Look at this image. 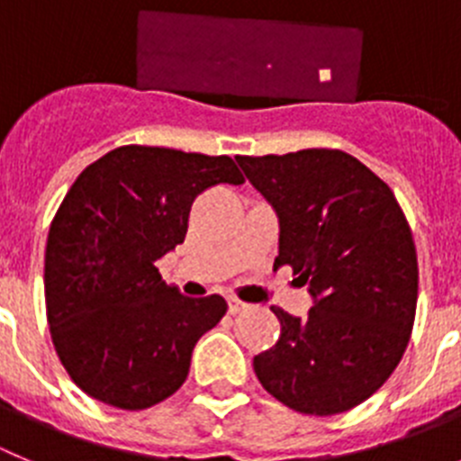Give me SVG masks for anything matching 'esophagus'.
Instances as JSON below:
<instances>
[{"mask_svg":"<svg viewBox=\"0 0 461 461\" xmlns=\"http://www.w3.org/2000/svg\"><path fill=\"white\" fill-rule=\"evenodd\" d=\"M227 305H230L231 314H239V312H243V310L248 308V303H243L240 298H236V296L227 298Z\"/></svg>","mask_w":461,"mask_h":461,"instance_id":"34e87169","label":"esophagus"}]
</instances>
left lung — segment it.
<instances>
[{"label": "left lung", "mask_w": 461, "mask_h": 461, "mask_svg": "<svg viewBox=\"0 0 461 461\" xmlns=\"http://www.w3.org/2000/svg\"><path fill=\"white\" fill-rule=\"evenodd\" d=\"M280 221L273 267L308 285V317L280 319L276 347L255 375L276 400L308 416H335L375 395L400 363L418 301L413 236L395 194L338 149L236 156Z\"/></svg>", "instance_id": "1"}]
</instances>
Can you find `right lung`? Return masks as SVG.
<instances>
[{
    "instance_id": "right-lung-1",
    "label": "right lung",
    "mask_w": 461,
    "mask_h": 461,
    "mask_svg": "<svg viewBox=\"0 0 461 461\" xmlns=\"http://www.w3.org/2000/svg\"><path fill=\"white\" fill-rule=\"evenodd\" d=\"M243 181L230 156L140 144L82 169L50 225L45 308L57 356L86 395L140 411L184 385L227 303L184 296L156 261L184 243L197 194Z\"/></svg>"
}]
</instances>
